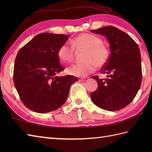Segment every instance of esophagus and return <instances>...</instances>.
<instances>
[{
  "instance_id": "1",
  "label": "esophagus",
  "mask_w": 152,
  "mask_h": 152,
  "mask_svg": "<svg viewBox=\"0 0 152 152\" xmlns=\"http://www.w3.org/2000/svg\"><path fill=\"white\" fill-rule=\"evenodd\" d=\"M89 80V78H87V77H86V78H80L79 80L80 82H86V81H88V80Z\"/></svg>"
}]
</instances>
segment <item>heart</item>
<instances>
[{"label":"heart","instance_id":"1","mask_svg":"<svg viewBox=\"0 0 152 152\" xmlns=\"http://www.w3.org/2000/svg\"><path fill=\"white\" fill-rule=\"evenodd\" d=\"M74 50H85L82 63L73 64L66 69L67 74L74 76L85 77L95 70L96 66L102 67L108 62L110 51L107 45L96 35L82 33L72 40V46L63 44L57 51V56L63 63H69L74 57Z\"/></svg>","mask_w":152,"mask_h":152}]
</instances>
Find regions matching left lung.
<instances>
[{
	"label": "left lung",
	"mask_w": 152,
	"mask_h": 152,
	"mask_svg": "<svg viewBox=\"0 0 152 152\" xmlns=\"http://www.w3.org/2000/svg\"><path fill=\"white\" fill-rule=\"evenodd\" d=\"M91 32L106 37L110 56L101 70L108 74L107 78L92 77L99 85L90 94L91 99L105 110H119L133 101L140 89L142 75L139 48L129 35L115 27L106 26Z\"/></svg>",
	"instance_id": "1"
}]
</instances>
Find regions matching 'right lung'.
<instances>
[{"mask_svg":"<svg viewBox=\"0 0 152 152\" xmlns=\"http://www.w3.org/2000/svg\"><path fill=\"white\" fill-rule=\"evenodd\" d=\"M69 35L41 33L19 50L14 68V83L21 101L32 111L47 113L61 107L70 86L78 80L72 75L57 76L63 70L57 56Z\"/></svg>","mask_w":152,"mask_h":152,"instance_id":"right-lung-1","label":"right lung"}]
</instances>
